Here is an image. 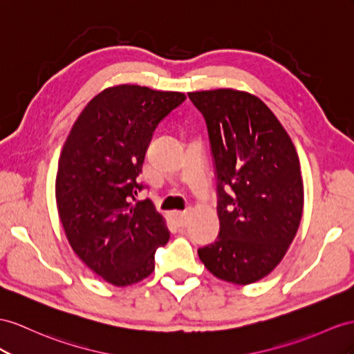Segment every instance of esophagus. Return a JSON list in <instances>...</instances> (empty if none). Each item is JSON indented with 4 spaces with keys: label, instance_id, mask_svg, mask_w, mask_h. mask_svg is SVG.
I'll return each mask as SVG.
<instances>
[{
    "label": "esophagus",
    "instance_id": "1",
    "mask_svg": "<svg viewBox=\"0 0 354 354\" xmlns=\"http://www.w3.org/2000/svg\"><path fill=\"white\" fill-rule=\"evenodd\" d=\"M171 216H174V221L176 223L178 227H184V225L187 224V212H183V211H175L171 212Z\"/></svg>",
    "mask_w": 354,
    "mask_h": 354
}]
</instances>
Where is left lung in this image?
<instances>
[{
    "label": "left lung",
    "instance_id": "left-lung-1",
    "mask_svg": "<svg viewBox=\"0 0 354 354\" xmlns=\"http://www.w3.org/2000/svg\"><path fill=\"white\" fill-rule=\"evenodd\" d=\"M188 97L206 121L218 194V238L198 257L216 278L256 283L283 260L302 218L295 145L256 95L223 88Z\"/></svg>",
    "mask_w": 354,
    "mask_h": 354
}]
</instances>
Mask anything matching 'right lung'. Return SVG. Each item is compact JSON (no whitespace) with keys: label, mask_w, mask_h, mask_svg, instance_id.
<instances>
[{"label":"right lung","mask_w":354,"mask_h":354,"mask_svg":"<svg viewBox=\"0 0 354 354\" xmlns=\"http://www.w3.org/2000/svg\"><path fill=\"white\" fill-rule=\"evenodd\" d=\"M187 97L139 85L102 91L70 130L58 161L55 196L71 248L116 287L139 283L170 233L149 198L136 201L145 153L160 121Z\"/></svg>","instance_id":"obj_1"}]
</instances>
